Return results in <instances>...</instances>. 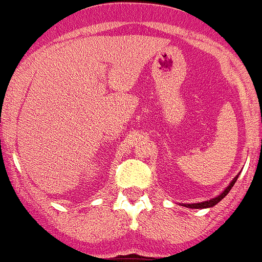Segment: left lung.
Masks as SVG:
<instances>
[{
  "mask_svg": "<svg viewBox=\"0 0 262 262\" xmlns=\"http://www.w3.org/2000/svg\"><path fill=\"white\" fill-rule=\"evenodd\" d=\"M238 176H239V174H237V176H235L234 178H233V180H232V182H230L229 185H228V187H225V190L223 191V192L220 193V195L216 196V198H214V199H210V200L203 201V203H195V204H182V205H183V206H186V208H190V209H206V208H213L214 205H216V204H218L219 201H222L223 199H224L225 196L228 195V192H229V191H230V188L233 187V185H234V183H235V181H237Z\"/></svg>",
  "mask_w": 262,
  "mask_h": 262,
  "instance_id": "left-lung-1",
  "label": "left lung"
}]
</instances>
